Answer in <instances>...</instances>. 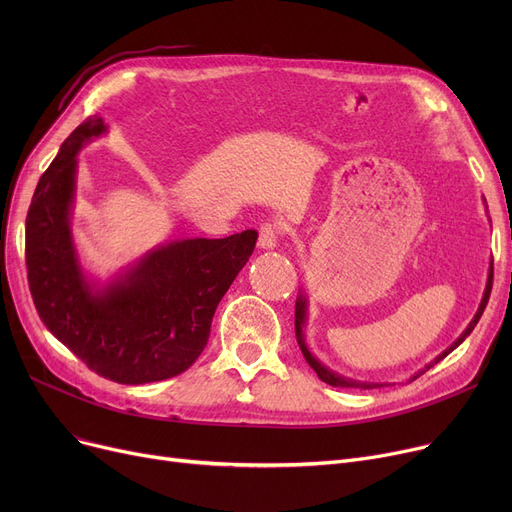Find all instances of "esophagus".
Returning a JSON list of instances; mask_svg holds the SVG:
<instances>
[{"label": "esophagus", "mask_w": 512, "mask_h": 512, "mask_svg": "<svg viewBox=\"0 0 512 512\" xmlns=\"http://www.w3.org/2000/svg\"><path fill=\"white\" fill-rule=\"evenodd\" d=\"M280 238V228L276 224H263L259 228V247L261 249H276Z\"/></svg>", "instance_id": "1"}]
</instances>
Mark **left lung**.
<instances>
[{
    "instance_id": "left-lung-1",
    "label": "left lung",
    "mask_w": 512,
    "mask_h": 512,
    "mask_svg": "<svg viewBox=\"0 0 512 512\" xmlns=\"http://www.w3.org/2000/svg\"><path fill=\"white\" fill-rule=\"evenodd\" d=\"M492 280H494V267H490V276H488V284H486V292H483V299H481V303H479V309H477V313H475V317L471 319V324L467 326V330L456 338L446 351L442 353V355H438L436 359H434V363H429L425 369H429L432 365H436V363H440L446 355H450L456 346H459L471 332H473V328L477 326V321H479V317H481V313H483V309H486V305H488V301H490V292H492ZM305 321H307V297L305 294H301V297L297 299V305H294V330H297V342H299V346H301V351H303V357H305V361L311 365V369L317 373V378L321 380V382H326V384H330V386H334V388H361V390H371V388H380V386H384V384H373V382H357V380H348V378H344V375H338V373H334V371H330L326 365H321L313 355H311V351L307 348V344H305V334H303V328H305ZM425 369L423 371H419L417 375H413L411 380H415V378H419L421 373H425Z\"/></svg>"
}]
</instances>
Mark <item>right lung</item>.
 <instances>
[{
	"label": "right lung",
	"mask_w": 512,
	"mask_h": 512,
	"mask_svg": "<svg viewBox=\"0 0 512 512\" xmlns=\"http://www.w3.org/2000/svg\"><path fill=\"white\" fill-rule=\"evenodd\" d=\"M107 128L91 116L43 172L26 215V272L47 330L105 380L147 384L186 371L211 319L253 255L257 232L161 245L103 288L87 282L70 232L76 155Z\"/></svg>",
	"instance_id": "obj_1"
}]
</instances>
